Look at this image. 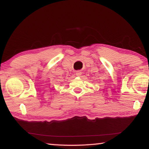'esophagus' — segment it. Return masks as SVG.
I'll return each instance as SVG.
<instances>
[{
	"label": "esophagus",
	"instance_id": "34e87169",
	"mask_svg": "<svg viewBox=\"0 0 149 149\" xmlns=\"http://www.w3.org/2000/svg\"><path fill=\"white\" fill-rule=\"evenodd\" d=\"M81 74H82V72L81 71H77L76 72V75H77V76H80V75Z\"/></svg>",
	"mask_w": 149,
	"mask_h": 149
}]
</instances>
